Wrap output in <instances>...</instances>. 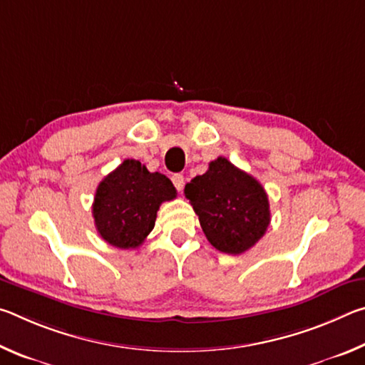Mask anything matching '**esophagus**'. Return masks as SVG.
Returning a JSON list of instances; mask_svg holds the SVG:
<instances>
[{
    "label": "esophagus",
    "instance_id": "obj_1",
    "mask_svg": "<svg viewBox=\"0 0 365 365\" xmlns=\"http://www.w3.org/2000/svg\"><path fill=\"white\" fill-rule=\"evenodd\" d=\"M172 183H174V187H175L178 191H182L183 187H185V178H183V175H182V174H174V175H172Z\"/></svg>",
    "mask_w": 365,
    "mask_h": 365
}]
</instances>
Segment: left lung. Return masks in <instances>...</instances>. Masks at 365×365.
Listing matches in <instances>:
<instances>
[{
  "instance_id": "left-lung-1",
  "label": "left lung",
  "mask_w": 365,
  "mask_h": 365,
  "mask_svg": "<svg viewBox=\"0 0 365 365\" xmlns=\"http://www.w3.org/2000/svg\"><path fill=\"white\" fill-rule=\"evenodd\" d=\"M185 196L207 242L227 255L252 248L270 224L269 197L262 185L222 156L209 163L206 174L185 185Z\"/></svg>"
}]
</instances>
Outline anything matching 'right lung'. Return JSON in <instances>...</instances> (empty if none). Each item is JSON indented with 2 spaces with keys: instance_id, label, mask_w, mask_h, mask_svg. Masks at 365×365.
Segmentation results:
<instances>
[{
  "instance_id": "add662e5",
  "label": "right lung",
  "mask_w": 365,
  "mask_h": 365,
  "mask_svg": "<svg viewBox=\"0 0 365 365\" xmlns=\"http://www.w3.org/2000/svg\"><path fill=\"white\" fill-rule=\"evenodd\" d=\"M177 190L168 177L150 172L140 160L125 159L98 185L93 217L104 242L135 250L154 228L159 206L172 201Z\"/></svg>"
}]
</instances>
